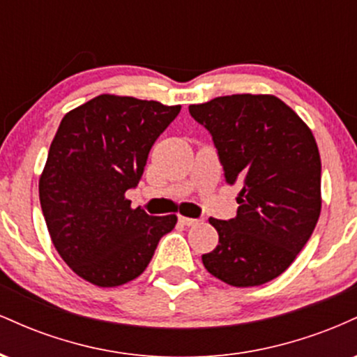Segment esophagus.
<instances>
[{
    "instance_id": "1",
    "label": "esophagus",
    "mask_w": 357,
    "mask_h": 357,
    "mask_svg": "<svg viewBox=\"0 0 357 357\" xmlns=\"http://www.w3.org/2000/svg\"><path fill=\"white\" fill-rule=\"evenodd\" d=\"M179 223H183L184 227H195V225L199 223V220L188 218V216H179Z\"/></svg>"
}]
</instances>
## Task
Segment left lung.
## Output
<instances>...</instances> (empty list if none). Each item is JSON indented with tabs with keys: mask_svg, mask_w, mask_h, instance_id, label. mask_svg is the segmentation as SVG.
<instances>
[{
	"mask_svg": "<svg viewBox=\"0 0 357 357\" xmlns=\"http://www.w3.org/2000/svg\"><path fill=\"white\" fill-rule=\"evenodd\" d=\"M211 132L225 178L238 183L235 218H210L218 245L202 257L233 287L267 284L284 273L321 215V155L310 127L270 93H235L190 105Z\"/></svg>",
	"mask_w": 357,
	"mask_h": 357,
	"instance_id": "8db88e82",
	"label": "left lung"
}]
</instances>
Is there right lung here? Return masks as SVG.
I'll use <instances>...</instances> for the list:
<instances>
[{
	"mask_svg": "<svg viewBox=\"0 0 357 357\" xmlns=\"http://www.w3.org/2000/svg\"><path fill=\"white\" fill-rule=\"evenodd\" d=\"M181 105L102 93L61 119L40 174V204L53 247L97 287L134 280L178 216H149L126 198L147 154Z\"/></svg>",
	"mask_w": 357,
	"mask_h": 357,
	"instance_id": "right-lung-1",
	"label": "right lung"
}]
</instances>
